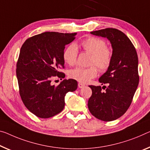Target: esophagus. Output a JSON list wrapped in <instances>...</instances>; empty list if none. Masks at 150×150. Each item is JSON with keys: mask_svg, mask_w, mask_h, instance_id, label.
Masks as SVG:
<instances>
[{"mask_svg": "<svg viewBox=\"0 0 150 150\" xmlns=\"http://www.w3.org/2000/svg\"><path fill=\"white\" fill-rule=\"evenodd\" d=\"M78 87H79L80 88H82V87L84 86V84H82V83H78Z\"/></svg>", "mask_w": 150, "mask_h": 150, "instance_id": "1", "label": "esophagus"}]
</instances>
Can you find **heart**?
Returning <instances> with one entry per match:
<instances>
[{
    "label": "heart",
    "instance_id": "1",
    "mask_svg": "<svg viewBox=\"0 0 150 150\" xmlns=\"http://www.w3.org/2000/svg\"><path fill=\"white\" fill-rule=\"evenodd\" d=\"M85 52L91 54L88 68L76 67L68 72V76L72 79L82 83L88 82L98 74L99 70L105 72L110 67L112 59V52L110 47L106 46L104 40L96 37H88L80 43ZM78 56V48L75 44L69 45L63 52V59L69 66L74 65ZM97 66L96 67V66Z\"/></svg>",
    "mask_w": 150,
    "mask_h": 150
}]
</instances>
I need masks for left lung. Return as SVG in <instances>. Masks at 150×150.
Instances as JSON below:
<instances>
[{
    "mask_svg": "<svg viewBox=\"0 0 150 150\" xmlns=\"http://www.w3.org/2000/svg\"><path fill=\"white\" fill-rule=\"evenodd\" d=\"M107 38L112 47L110 67L99 78L103 86L90 85L92 95L88 101L91 114L100 120L111 121L125 114L131 104L139 84L138 57L136 50L125 33L114 28L91 32Z\"/></svg>",
    "mask_w": 150,
    "mask_h": 150,
    "instance_id": "1",
    "label": "left lung"
}]
</instances>
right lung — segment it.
Segmentation results:
<instances>
[{"label":"right lung","instance_id":"1","mask_svg":"<svg viewBox=\"0 0 150 150\" xmlns=\"http://www.w3.org/2000/svg\"><path fill=\"white\" fill-rule=\"evenodd\" d=\"M76 35L45 32L28 38L21 48L16 69L19 94L27 109L40 118H50L62 111L66 93L77 88L74 79L64 80L57 86L51 82L55 76L65 77L59 71L64 68L62 55L65 45Z\"/></svg>","mask_w":150,"mask_h":150}]
</instances>
